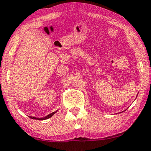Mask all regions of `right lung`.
<instances>
[{
  "instance_id": "add662e5",
  "label": "right lung",
  "mask_w": 151,
  "mask_h": 151,
  "mask_svg": "<svg viewBox=\"0 0 151 151\" xmlns=\"http://www.w3.org/2000/svg\"><path fill=\"white\" fill-rule=\"evenodd\" d=\"M57 111H58V110L56 111V112H51V114H49V115H46V116H45V117H32V116H29V117H30V118H31V119H34V120H46V119H49V118H50L51 117H52V116L54 115V114H55L56 112H57Z\"/></svg>"
}]
</instances>
